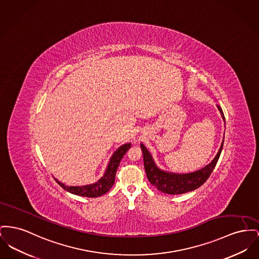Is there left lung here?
Segmentation results:
<instances>
[{
    "instance_id": "left-lung-1",
    "label": "left lung",
    "mask_w": 259,
    "mask_h": 259,
    "mask_svg": "<svg viewBox=\"0 0 259 259\" xmlns=\"http://www.w3.org/2000/svg\"><path fill=\"white\" fill-rule=\"evenodd\" d=\"M222 118L225 121L224 113L222 108L217 106ZM224 140L221 143L220 149L213 158L212 161L198 171L186 174H178V173H171L164 170H161L156 166L154 160L152 158V154L147 150V148L141 144V149L143 152V159H144V166L147 173V177L150 183L153 185L157 190L164 194L169 195H180L185 194L191 191H194L200 187L203 183L205 182L210 174L212 173L213 169L215 167L220 153L222 152Z\"/></svg>"
}]
</instances>
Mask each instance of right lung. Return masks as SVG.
<instances>
[{
  "label": "right lung",
  "instance_id": "right-lung-1",
  "mask_svg": "<svg viewBox=\"0 0 259 259\" xmlns=\"http://www.w3.org/2000/svg\"><path fill=\"white\" fill-rule=\"evenodd\" d=\"M130 147H131L130 143L124 144L113 152V154L111 155V157L109 159V162L107 164L104 176L96 183H93L90 185H85V186H65L64 184L60 182L59 180H57V179H55V180L61 186V188H63L65 191H67L73 195L86 197V198H98L100 196H103L107 193L110 190V188L113 186L117 167L121 161L123 155L130 149Z\"/></svg>",
  "mask_w": 259,
  "mask_h": 259
}]
</instances>
